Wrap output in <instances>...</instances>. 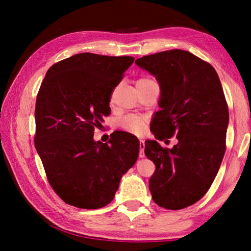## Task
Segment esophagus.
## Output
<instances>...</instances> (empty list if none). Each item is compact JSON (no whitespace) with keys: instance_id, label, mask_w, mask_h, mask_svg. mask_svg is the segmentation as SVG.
<instances>
[{"instance_id":"34e87169","label":"esophagus","mask_w":251,"mask_h":251,"mask_svg":"<svg viewBox=\"0 0 251 251\" xmlns=\"http://www.w3.org/2000/svg\"><path fill=\"white\" fill-rule=\"evenodd\" d=\"M139 148H140V151H139V156L140 157H145V141L143 140H139Z\"/></svg>"}]
</instances>
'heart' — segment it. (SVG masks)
<instances>
[{
	"label": "heart",
	"instance_id": "1",
	"mask_svg": "<svg viewBox=\"0 0 251 251\" xmlns=\"http://www.w3.org/2000/svg\"><path fill=\"white\" fill-rule=\"evenodd\" d=\"M154 82L150 77H141L137 79L136 87ZM146 119L140 115H127L120 122V126L123 130L130 132L132 135H140L145 129Z\"/></svg>",
	"mask_w": 251,
	"mask_h": 251
}]
</instances>
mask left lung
I'll return each mask as SVG.
<instances>
[{"label": "left lung", "mask_w": 251, "mask_h": 251, "mask_svg": "<svg viewBox=\"0 0 251 251\" xmlns=\"http://www.w3.org/2000/svg\"><path fill=\"white\" fill-rule=\"evenodd\" d=\"M155 76L161 99L151 130L156 139L177 137L173 149L147 140L155 164L149 181L158 206L178 210L199 201L214 182L226 153L228 109L216 70L190 51L172 50L135 61Z\"/></svg>", "instance_id": "1"}]
</instances>
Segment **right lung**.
I'll list each match as a JSON object with an SVG mask.
<instances>
[{
	"mask_svg": "<svg viewBox=\"0 0 251 251\" xmlns=\"http://www.w3.org/2000/svg\"><path fill=\"white\" fill-rule=\"evenodd\" d=\"M134 60L82 52L52 65L41 84L34 145L50 186L69 205H108L137 161L139 141L131 134L116 132L109 145L93 138L110 114L112 92Z\"/></svg>",
	"mask_w": 251,
	"mask_h": 251,
	"instance_id": "add662e5",
	"label": "right lung"
}]
</instances>
